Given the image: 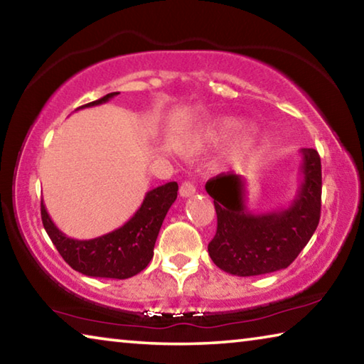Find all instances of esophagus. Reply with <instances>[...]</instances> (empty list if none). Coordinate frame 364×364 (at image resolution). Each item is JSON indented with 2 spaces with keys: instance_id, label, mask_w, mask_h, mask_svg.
Here are the masks:
<instances>
[{
  "instance_id": "esophagus-1",
  "label": "esophagus",
  "mask_w": 364,
  "mask_h": 364,
  "mask_svg": "<svg viewBox=\"0 0 364 364\" xmlns=\"http://www.w3.org/2000/svg\"><path fill=\"white\" fill-rule=\"evenodd\" d=\"M180 194L183 197H189L196 194V184L193 181H184L180 188Z\"/></svg>"
}]
</instances>
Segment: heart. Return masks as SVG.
<instances>
[{
  "instance_id": "obj_1",
  "label": "heart",
  "mask_w": 364,
  "mask_h": 364,
  "mask_svg": "<svg viewBox=\"0 0 364 364\" xmlns=\"http://www.w3.org/2000/svg\"><path fill=\"white\" fill-rule=\"evenodd\" d=\"M239 122L232 117H223V119H218L213 123L212 127L205 128L204 132L199 134V138L196 141V147L200 149V147L208 146V144H217L220 141L226 139L230 134L236 130ZM258 143V128L255 125H245L239 136L234 141V144L230 151V159L231 162L239 164L242 162L244 159H247L252 152H254L255 146Z\"/></svg>"
}]
</instances>
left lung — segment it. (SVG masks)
<instances>
[{
	"label": "left lung",
	"instance_id": "obj_1",
	"mask_svg": "<svg viewBox=\"0 0 364 364\" xmlns=\"http://www.w3.org/2000/svg\"><path fill=\"white\" fill-rule=\"evenodd\" d=\"M301 180L287 208L252 213L245 205L244 180L221 173L208 180L217 232L208 255L220 269L234 276H258L287 268L316 231L321 217V159L315 149H301Z\"/></svg>",
	"mask_w": 364,
	"mask_h": 364
}]
</instances>
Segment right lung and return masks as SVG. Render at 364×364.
<instances>
[{
	"instance_id": "right-lung-1",
	"label": "right lung",
	"mask_w": 364,
	"mask_h": 364,
	"mask_svg": "<svg viewBox=\"0 0 364 364\" xmlns=\"http://www.w3.org/2000/svg\"><path fill=\"white\" fill-rule=\"evenodd\" d=\"M117 95L119 93H109L78 109L100 106ZM176 181L154 188L146 194L143 204L125 225L112 232L86 241L67 237L49 218L43 200L41 220L60 257L78 273L91 278L127 279L141 273L152 260L160 226L168 208L176 200Z\"/></svg>"
}]
</instances>
